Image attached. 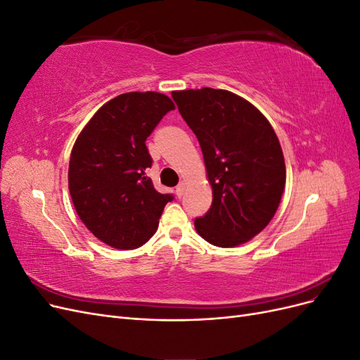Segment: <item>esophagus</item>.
<instances>
[{
    "label": "esophagus",
    "mask_w": 360,
    "mask_h": 360,
    "mask_svg": "<svg viewBox=\"0 0 360 360\" xmlns=\"http://www.w3.org/2000/svg\"><path fill=\"white\" fill-rule=\"evenodd\" d=\"M184 189H186V183H184V181L179 183V186L176 188V193H177V197H179V198H181V197H183Z\"/></svg>",
    "instance_id": "1"
}]
</instances>
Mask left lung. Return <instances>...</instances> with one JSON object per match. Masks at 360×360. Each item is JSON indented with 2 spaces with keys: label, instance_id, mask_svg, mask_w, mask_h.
Returning a JSON list of instances; mask_svg holds the SVG:
<instances>
[{
  "label": "left lung",
  "instance_id": "8db88e82",
  "mask_svg": "<svg viewBox=\"0 0 360 360\" xmlns=\"http://www.w3.org/2000/svg\"><path fill=\"white\" fill-rule=\"evenodd\" d=\"M197 135L213 191L212 207L195 219L209 243L234 248L259 234L285 189V160L269 120L243 97L204 86L172 91Z\"/></svg>",
  "mask_w": 360,
  "mask_h": 360
}]
</instances>
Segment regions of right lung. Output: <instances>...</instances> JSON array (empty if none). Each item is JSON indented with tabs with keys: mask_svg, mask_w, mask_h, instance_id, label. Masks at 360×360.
Masks as SVG:
<instances>
[{
	"mask_svg": "<svg viewBox=\"0 0 360 360\" xmlns=\"http://www.w3.org/2000/svg\"><path fill=\"white\" fill-rule=\"evenodd\" d=\"M174 108L156 91L120 94L97 110L75 141L70 197L84 225L108 246L130 250L147 243L172 200L146 176L151 167L146 139Z\"/></svg>",
	"mask_w": 360,
	"mask_h": 360,
	"instance_id": "right-lung-1",
	"label": "right lung"
}]
</instances>
